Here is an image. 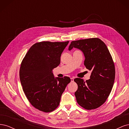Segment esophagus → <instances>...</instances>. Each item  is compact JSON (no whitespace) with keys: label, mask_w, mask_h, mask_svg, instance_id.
<instances>
[{"label":"esophagus","mask_w":129,"mask_h":129,"mask_svg":"<svg viewBox=\"0 0 129 129\" xmlns=\"http://www.w3.org/2000/svg\"><path fill=\"white\" fill-rule=\"evenodd\" d=\"M71 82H73L74 81V78L73 77H71Z\"/></svg>","instance_id":"esophagus-1"}]
</instances>
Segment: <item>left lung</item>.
I'll list each match as a JSON object with an SVG mask.
<instances>
[{
  "mask_svg": "<svg viewBox=\"0 0 129 129\" xmlns=\"http://www.w3.org/2000/svg\"><path fill=\"white\" fill-rule=\"evenodd\" d=\"M83 52L84 64L91 71L90 79L84 81L76 78L78 88L75 92L77 103L87 110L100 107L108 99L114 83L115 68L107 47L99 38L73 41L69 50L73 48Z\"/></svg>",
  "mask_w": 129,
  "mask_h": 129,
  "instance_id": "left-lung-1",
  "label": "left lung"
}]
</instances>
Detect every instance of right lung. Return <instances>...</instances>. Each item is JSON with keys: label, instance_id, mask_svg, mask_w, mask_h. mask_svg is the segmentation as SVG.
<instances>
[{"label": "right lung", "instance_id": "1", "mask_svg": "<svg viewBox=\"0 0 129 129\" xmlns=\"http://www.w3.org/2000/svg\"><path fill=\"white\" fill-rule=\"evenodd\" d=\"M68 43H36L21 62L19 76L23 91L30 104L43 112L53 111L58 106L62 93L71 81L68 76L54 77L53 73Z\"/></svg>", "mask_w": 129, "mask_h": 129}]
</instances>
